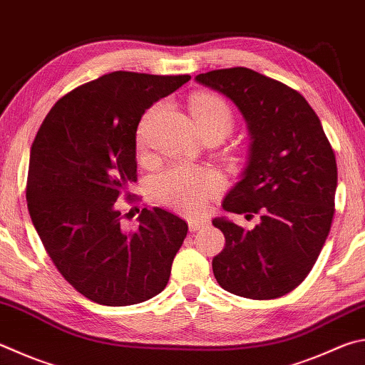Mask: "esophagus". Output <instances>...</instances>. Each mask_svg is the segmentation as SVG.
<instances>
[{
  "instance_id": "obj_1",
  "label": "esophagus",
  "mask_w": 365,
  "mask_h": 365,
  "mask_svg": "<svg viewBox=\"0 0 365 365\" xmlns=\"http://www.w3.org/2000/svg\"><path fill=\"white\" fill-rule=\"evenodd\" d=\"M209 222L205 218H188V228L190 231H197L200 228H204Z\"/></svg>"
}]
</instances>
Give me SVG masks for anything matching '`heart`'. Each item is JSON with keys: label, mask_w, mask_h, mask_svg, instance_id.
<instances>
[{"label": "heart", "mask_w": 365, "mask_h": 365, "mask_svg": "<svg viewBox=\"0 0 365 365\" xmlns=\"http://www.w3.org/2000/svg\"><path fill=\"white\" fill-rule=\"evenodd\" d=\"M156 107L151 108L143 116L137 130V142L143 147L147 142L150 121L153 118ZM197 128H222L227 134L233 125V115L227 103L220 97L212 94H197L191 102ZM223 188V178L215 170L200 169L190 164H172L161 170L153 180V191L158 201L182 214H200L212 197Z\"/></svg>", "instance_id": "obj_1"}]
</instances>
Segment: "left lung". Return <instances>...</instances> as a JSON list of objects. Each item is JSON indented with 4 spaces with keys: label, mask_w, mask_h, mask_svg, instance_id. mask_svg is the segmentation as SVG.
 Returning <instances> with one entry per match:
<instances>
[{
    "label": "left lung",
    "mask_w": 365,
    "mask_h": 365,
    "mask_svg": "<svg viewBox=\"0 0 365 365\" xmlns=\"http://www.w3.org/2000/svg\"><path fill=\"white\" fill-rule=\"evenodd\" d=\"M196 83L230 98L250 137L241 180L222 207L260 214L254 230L212 220L225 249L212 269L222 289L252 300L282 297L316 263L334 218L336 163L322 124L302 94L250 68L197 75Z\"/></svg>",
    "instance_id": "8db88e82"
}]
</instances>
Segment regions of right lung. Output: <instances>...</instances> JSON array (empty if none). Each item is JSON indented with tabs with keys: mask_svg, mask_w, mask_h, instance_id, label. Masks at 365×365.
Listing matches in <instances>:
<instances>
[{
	"mask_svg": "<svg viewBox=\"0 0 365 365\" xmlns=\"http://www.w3.org/2000/svg\"><path fill=\"white\" fill-rule=\"evenodd\" d=\"M191 76L113 71L63 96L30 151L26 202L61 274L98 304L128 307L163 292L188 225L161 207L123 228L115 205L137 182V125Z\"/></svg>",
	"mask_w": 365,
	"mask_h": 365,
	"instance_id": "right-lung-1",
	"label": "right lung"
}]
</instances>
